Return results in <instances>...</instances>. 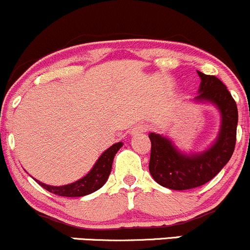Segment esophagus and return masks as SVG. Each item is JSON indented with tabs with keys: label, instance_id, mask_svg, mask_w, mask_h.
I'll use <instances>...</instances> for the list:
<instances>
[{
	"label": "esophagus",
	"instance_id": "1",
	"mask_svg": "<svg viewBox=\"0 0 250 250\" xmlns=\"http://www.w3.org/2000/svg\"><path fill=\"white\" fill-rule=\"evenodd\" d=\"M146 130H147V126L138 125V126H136L135 130H133V132H135V133H137V132H146Z\"/></svg>",
	"mask_w": 250,
	"mask_h": 250
}]
</instances>
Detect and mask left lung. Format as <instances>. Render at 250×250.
<instances>
[{
	"label": "left lung",
	"mask_w": 250,
	"mask_h": 250,
	"mask_svg": "<svg viewBox=\"0 0 250 250\" xmlns=\"http://www.w3.org/2000/svg\"><path fill=\"white\" fill-rule=\"evenodd\" d=\"M200 76L199 101H210L222 113V127L218 139L208 151L187 156L180 154L166 137L150 133L151 152L149 170L161 186L170 189L184 190L203 186L212 180L229 162L236 144L238 112L235 100L227 85L213 75Z\"/></svg>",
	"instance_id": "8db88e82"
}]
</instances>
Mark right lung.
I'll use <instances>...</instances> for the list:
<instances>
[{
  "label": "right lung",
  "instance_id": "right-lung-1",
  "mask_svg": "<svg viewBox=\"0 0 250 250\" xmlns=\"http://www.w3.org/2000/svg\"><path fill=\"white\" fill-rule=\"evenodd\" d=\"M123 146L122 142L115 143L111 147L106 150L100 157H99L98 162L95 163L92 170L84 176V178L80 179L79 181L74 182V184L65 185V186L53 187L45 185L40 181L38 182L42 188H45L53 194L62 195V197H83V195L90 194V193L95 192L99 188L104 186V182L108 179L109 174H111L112 163H113L114 155L117 154L118 150Z\"/></svg>",
  "mask_w": 250,
  "mask_h": 250
}]
</instances>
